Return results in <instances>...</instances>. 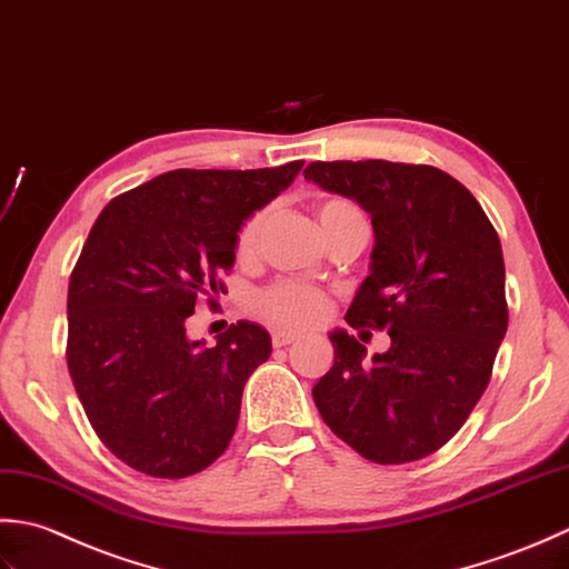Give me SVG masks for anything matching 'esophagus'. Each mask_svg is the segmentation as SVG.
<instances>
[{"label": "esophagus", "mask_w": 569, "mask_h": 569, "mask_svg": "<svg viewBox=\"0 0 569 569\" xmlns=\"http://www.w3.org/2000/svg\"><path fill=\"white\" fill-rule=\"evenodd\" d=\"M295 341H299V333H295V331H274L272 333V346H274V349H282V346H289V343H295Z\"/></svg>", "instance_id": "34e87169"}]
</instances>
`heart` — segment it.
Listing matches in <instances>:
<instances>
[{"mask_svg":"<svg viewBox=\"0 0 569 569\" xmlns=\"http://www.w3.org/2000/svg\"><path fill=\"white\" fill-rule=\"evenodd\" d=\"M339 216L363 218L353 203L343 199H327L319 203V220H329ZM262 228H264V211L252 213L246 223L240 226L236 236L238 258L246 260L254 250H258ZM252 307L262 319L274 323V327L301 329L323 317V311H327V297L305 284H277L268 289V292L254 297Z\"/></svg>","mask_w":569,"mask_h":569,"instance_id":"heart-1","label":"heart"}]
</instances>
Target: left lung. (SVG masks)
I'll use <instances>...</instances> for the list:
<instances>
[{
  "mask_svg": "<svg viewBox=\"0 0 569 569\" xmlns=\"http://www.w3.org/2000/svg\"><path fill=\"white\" fill-rule=\"evenodd\" d=\"M305 179L370 216V272L346 321L390 333V349L366 361V346L333 329V366L311 396L361 457L422 459L459 432L489 386L508 329L501 240L471 191L435 167L315 161Z\"/></svg>",
  "mask_w": 569,
  "mask_h": 569,
  "instance_id": "1",
  "label": "left lung"
}]
</instances>
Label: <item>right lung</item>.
<instances>
[{"label": "right lung", "mask_w": 569, "mask_h": 569, "mask_svg": "<svg viewBox=\"0 0 569 569\" xmlns=\"http://www.w3.org/2000/svg\"><path fill=\"white\" fill-rule=\"evenodd\" d=\"M301 167L167 171L112 199L90 228L68 284L66 358L92 430L127 467L183 479L230 445L270 333L238 321L208 349L187 319L196 299L226 292L240 226Z\"/></svg>", "instance_id": "1"}]
</instances>
